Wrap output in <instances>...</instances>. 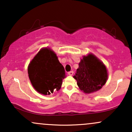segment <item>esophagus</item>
<instances>
[{
	"label": "esophagus",
	"instance_id": "1",
	"mask_svg": "<svg viewBox=\"0 0 132 132\" xmlns=\"http://www.w3.org/2000/svg\"><path fill=\"white\" fill-rule=\"evenodd\" d=\"M73 73H74V72L72 71H69V72H68V75H69V76L73 75Z\"/></svg>",
	"mask_w": 132,
	"mask_h": 132
}]
</instances>
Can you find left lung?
<instances>
[{
  "mask_svg": "<svg viewBox=\"0 0 132 132\" xmlns=\"http://www.w3.org/2000/svg\"><path fill=\"white\" fill-rule=\"evenodd\" d=\"M74 78L81 90L85 93L97 91L102 88L107 79L105 65L95 56L90 54L83 57Z\"/></svg>",
  "mask_w": 132,
  "mask_h": 132,
  "instance_id": "8db88e82",
  "label": "left lung"
}]
</instances>
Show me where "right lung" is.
<instances>
[{
    "mask_svg": "<svg viewBox=\"0 0 132 132\" xmlns=\"http://www.w3.org/2000/svg\"><path fill=\"white\" fill-rule=\"evenodd\" d=\"M28 73L33 87L44 95L60 90L65 78L63 66L53 51L46 48L34 57L28 66Z\"/></svg>",
    "mask_w": 132,
    "mask_h": 132,
    "instance_id": "1",
    "label": "right lung"
}]
</instances>
